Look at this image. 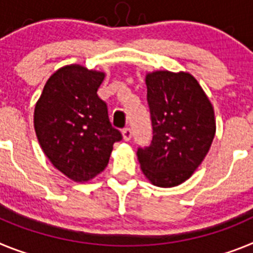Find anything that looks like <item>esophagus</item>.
I'll return each mask as SVG.
<instances>
[{"label":"esophagus","instance_id":"34e87169","mask_svg":"<svg viewBox=\"0 0 253 253\" xmlns=\"http://www.w3.org/2000/svg\"><path fill=\"white\" fill-rule=\"evenodd\" d=\"M122 135H124L125 141H128L132 137V129L129 128V127H126V128L122 129Z\"/></svg>","mask_w":253,"mask_h":253}]
</instances>
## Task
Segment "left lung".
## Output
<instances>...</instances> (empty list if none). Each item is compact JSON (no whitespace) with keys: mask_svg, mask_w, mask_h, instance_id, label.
<instances>
[{"mask_svg":"<svg viewBox=\"0 0 253 253\" xmlns=\"http://www.w3.org/2000/svg\"><path fill=\"white\" fill-rule=\"evenodd\" d=\"M153 139L136 154L144 174L159 187L192 175L215 136L214 109L190 74L155 71L146 76Z\"/></svg>","mask_w":253,"mask_h":253,"instance_id":"obj_1","label":"left lung"}]
</instances>
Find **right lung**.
<instances>
[{"label": "right lung", "instance_id": "right-lung-1", "mask_svg": "<svg viewBox=\"0 0 253 253\" xmlns=\"http://www.w3.org/2000/svg\"><path fill=\"white\" fill-rule=\"evenodd\" d=\"M103 72L71 65L54 72L35 105L34 127L50 163L76 182L107 167L113 144L122 140L108 107L98 95Z\"/></svg>", "mask_w": 253, "mask_h": 253}]
</instances>
